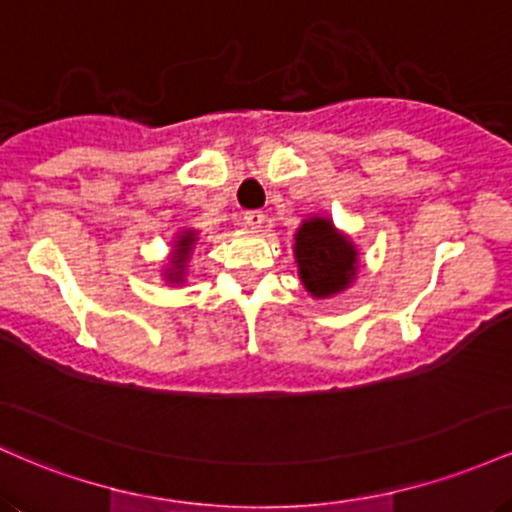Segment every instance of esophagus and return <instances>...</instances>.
Masks as SVG:
<instances>
[{
	"label": "esophagus",
	"instance_id": "esophagus-1",
	"mask_svg": "<svg viewBox=\"0 0 512 512\" xmlns=\"http://www.w3.org/2000/svg\"><path fill=\"white\" fill-rule=\"evenodd\" d=\"M263 222H266V215H263L261 210L244 212V227H249V229H254V232H258V229L263 227Z\"/></svg>",
	"mask_w": 512,
	"mask_h": 512
}]
</instances>
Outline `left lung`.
I'll return each instance as SVG.
<instances>
[{
    "instance_id": "obj_1",
    "label": "left lung",
    "mask_w": 512,
    "mask_h": 512,
    "mask_svg": "<svg viewBox=\"0 0 512 512\" xmlns=\"http://www.w3.org/2000/svg\"><path fill=\"white\" fill-rule=\"evenodd\" d=\"M297 275L314 300H331L355 283L360 271V251L329 215H309L295 232Z\"/></svg>"
}]
</instances>
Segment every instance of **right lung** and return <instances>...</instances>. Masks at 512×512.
I'll list each match as a JSON object with an SVG mask.
<instances>
[{
  "label": "right lung",
  "mask_w": 512,
  "mask_h": 512,
  "mask_svg": "<svg viewBox=\"0 0 512 512\" xmlns=\"http://www.w3.org/2000/svg\"><path fill=\"white\" fill-rule=\"evenodd\" d=\"M200 234L198 229L193 227H181L179 232L171 239V251L166 256V263L162 268V278L169 285H186L188 278V263H191V256L198 246Z\"/></svg>",
  "instance_id": "right-lung-1"
}]
</instances>
